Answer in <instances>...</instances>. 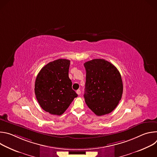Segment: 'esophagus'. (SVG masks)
<instances>
[{
  "label": "esophagus",
  "mask_w": 157,
  "mask_h": 157,
  "mask_svg": "<svg viewBox=\"0 0 157 157\" xmlns=\"http://www.w3.org/2000/svg\"><path fill=\"white\" fill-rule=\"evenodd\" d=\"M76 93H77L78 95H80V94H81V90H80V89H78V90L76 91Z\"/></svg>",
  "instance_id": "34e87169"
}]
</instances>
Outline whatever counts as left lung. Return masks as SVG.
Returning a JSON list of instances; mask_svg holds the SVG:
<instances>
[{
  "label": "left lung",
  "mask_w": 157,
  "mask_h": 157,
  "mask_svg": "<svg viewBox=\"0 0 157 157\" xmlns=\"http://www.w3.org/2000/svg\"><path fill=\"white\" fill-rule=\"evenodd\" d=\"M86 71L85 102L93 113L103 116L118 105L123 93L121 75L116 67L104 59L84 63Z\"/></svg>",
  "instance_id": "obj_1"
}]
</instances>
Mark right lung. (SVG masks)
Segmentation results:
<instances>
[{"instance_id": "add662e5", "label": "right lung", "mask_w": 157, "mask_h": 157, "mask_svg": "<svg viewBox=\"0 0 157 157\" xmlns=\"http://www.w3.org/2000/svg\"><path fill=\"white\" fill-rule=\"evenodd\" d=\"M70 64L68 59L55 60L43 66L36 76V98L41 107L51 114H63L78 96L69 78Z\"/></svg>"}]
</instances>
